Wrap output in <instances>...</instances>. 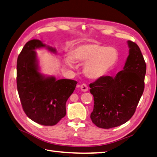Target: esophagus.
Listing matches in <instances>:
<instances>
[{
    "label": "esophagus",
    "mask_w": 157,
    "mask_h": 157,
    "mask_svg": "<svg viewBox=\"0 0 157 157\" xmlns=\"http://www.w3.org/2000/svg\"><path fill=\"white\" fill-rule=\"evenodd\" d=\"M80 88H81V90L83 91V92H86V91H88V90L87 85H86L85 84H82L80 86Z\"/></svg>",
    "instance_id": "34e87169"
}]
</instances>
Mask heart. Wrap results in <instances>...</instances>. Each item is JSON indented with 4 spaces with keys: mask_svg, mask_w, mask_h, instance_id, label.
Returning <instances> with one entry per match:
<instances>
[{
    "mask_svg": "<svg viewBox=\"0 0 157 157\" xmlns=\"http://www.w3.org/2000/svg\"><path fill=\"white\" fill-rule=\"evenodd\" d=\"M118 57V52L115 48L88 43L79 45L73 49L71 53V59L67 58L65 62L70 68H74V61L77 63L86 62L84 66L85 75L91 79H98L115 67Z\"/></svg>",
    "mask_w": 157,
    "mask_h": 157,
    "instance_id": "obj_1",
    "label": "heart"
}]
</instances>
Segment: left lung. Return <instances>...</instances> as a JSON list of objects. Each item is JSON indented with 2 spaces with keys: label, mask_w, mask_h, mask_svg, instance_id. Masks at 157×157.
Listing matches in <instances>:
<instances>
[{
  "label": "left lung",
  "mask_w": 157,
  "mask_h": 157,
  "mask_svg": "<svg viewBox=\"0 0 157 157\" xmlns=\"http://www.w3.org/2000/svg\"><path fill=\"white\" fill-rule=\"evenodd\" d=\"M128 55L124 69L115 77L103 76L90 84L94 108L93 123L108 129L124 124L135 113L144 90L146 64L138 45L128 41Z\"/></svg>",
  "instance_id": "obj_1"
}]
</instances>
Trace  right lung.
Wrapping results in <instances>:
<instances>
[{
  "label": "right lung",
  "instance_id": "right-lung-1",
  "mask_svg": "<svg viewBox=\"0 0 157 157\" xmlns=\"http://www.w3.org/2000/svg\"><path fill=\"white\" fill-rule=\"evenodd\" d=\"M56 49L39 40L27 42L17 59V89L22 108L31 120L42 126H54L66 115V102L78 82L73 79L57 80L39 71L35 49Z\"/></svg>",
  "mask_w": 157,
  "mask_h": 157
}]
</instances>
